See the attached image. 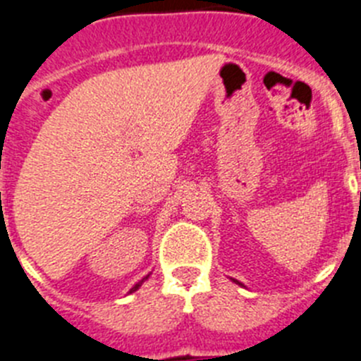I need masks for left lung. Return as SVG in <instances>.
<instances>
[{
    "instance_id": "obj_1",
    "label": "left lung",
    "mask_w": 361,
    "mask_h": 361,
    "mask_svg": "<svg viewBox=\"0 0 361 361\" xmlns=\"http://www.w3.org/2000/svg\"><path fill=\"white\" fill-rule=\"evenodd\" d=\"M237 282V281H235ZM237 284H241V282H237Z\"/></svg>"
}]
</instances>
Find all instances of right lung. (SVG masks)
Returning <instances> with one entry per match:
<instances>
[{"label":"right lung","mask_w":361,"mask_h":361,"mask_svg":"<svg viewBox=\"0 0 361 361\" xmlns=\"http://www.w3.org/2000/svg\"><path fill=\"white\" fill-rule=\"evenodd\" d=\"M145 279H147V277H145ZM145 279H142V281H140V282H138V284H135V286H133L131 290H129V293H133V291H136V290H138V288H140V286H142V282H144V281H145Z\"/></svg>","instance_id":"add662e5"}]
</instances>
